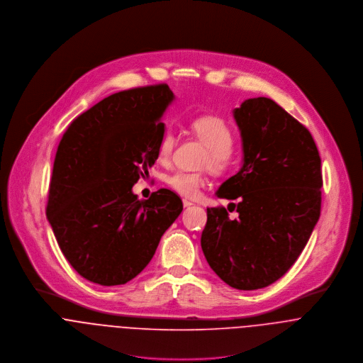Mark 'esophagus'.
<instances>
[{"label":"esophagus","mask_w":363,"mask_h":363,"mask_svg":"<svg viewBox=\"0 0 363 363\" xmlns=\"http://www.w3.org/2000/svg\"><path fill=\"white\" fill-rule=\"evenodd\" d=\"M182 203H184V207H191V206H194V204H195L194 201H188V199H184Z\"/></svg>","instance_id":"34e87169"}]
</instances>
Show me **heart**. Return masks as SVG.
Listing matches in <instances>:
<instances>
[{
  "instance_id": "obj_1",
  "label": "heart",
  "mask_w": 363,
  "mask_h": 363,
  "mask_svg": "<svg viewBox=\"0 0 363 363\" xmlns=\"http://www.w3.org/2000/svg\"><path fill=\"white\" fill-rule=\"evenodd\" d=\"M189 129L194 136L198 138L207 147V153L203 159V167H208L213 172L221 174L234 165V132L227 122L218 117L201 116L191 121ZM174 145V135L171 132L164 133L159 146V162H168ZM204 182L206 178L203 174H191L182 171H177L167 178L168 186L186 198L198 196Z\"/></svg>"
}]
</instances>
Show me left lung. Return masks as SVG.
I'll return each mask as SVG.
<instances>
[{
  "label": "left lung",
  "instance_id": "1",
  "mask_svg": "<svg viewBox=\"0 0 363 363\" xmlns=\"http://www.w3.org/2000/svg\"><path fill=\"white\" fill-rule=\"evenodd\" d=\"M242 138L241 169L216 195L237 208L208 207L201 250L233 288L252 291L279 279L296 262L320 217L322 160L311 132L267 97L233 111Z\"/></svg>",
  "mask_w": 363,
  "mask_h": 363
}]
</instances>
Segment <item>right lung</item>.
Wrapping results in <instances>:
<instances>
[{"label": "right lung", "instance_id": "obj_1", "mask_svg": "<svg viewBox=\"0 0 363 363\" xmlns=\"http://www.w3.org/2000/svg\"><path fill=\"white\" fill-rule=\"evenodd\" d=\"M168 84L111 94L64 133L54 160L47 218L83 279L104 286L135 279L184 206L169 189L139 201L132 186L159 157Z\"/></svg>", "mask_w": 363, "mask_h": 363}]
</instances>
